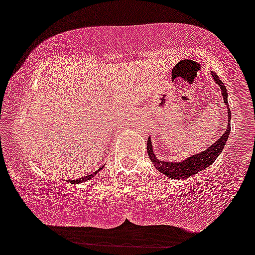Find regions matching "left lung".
<instances>
[{
	"instance_id": "obj_1",
	"label": "left lung",
	"mask_w": 255,
	"mask_h": 255,
	"mask_svg": "<svg viewBox=\"0 0 255 255\" xmlns=\"http://www.w3.org/2000/svg\"><path fill=\"white\" fill-rule=\"evenodd\" d=\"M212 77L215 79V81L217 83L219 86H221L222 90V95H223V99L224 103L228 105V93H227V89L222 81L219 80L218 75L216 74L215 72H212ZM228 128L225 130V133L221 136V139H218L217 141L213 142L211 145V147L206 148L200 153L194 154V156L187 158L184 159L183 162H178V163H172V162H163V160L157 159V157H154L153 151H152V145H151V139L148 137L147 140V154L150 157L151 162L153 163L154 166L159 170L162 174H165L166 176L170 178H176V180H182V178H188L189 176H193L197 172L201 171L203 169H206L207 166L211 165L213 162L216 160V158L219 156L222 151L224 150L225 142L228 141V135L230 134V109L228 107Z\"/></svg>"
}]
</instances>
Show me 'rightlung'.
<instances>
[{"mask_svg": "<svg viewBox=\"0 0 255 255\" xmlns=\"http://www.w3.org/2000/svg\"><path fill=\"white\" fill-rule=\"evenodd\" d=\"M95 174H96V172H93V174L87 175V176H84V177L79 178V180H72V181H69V182L73 183V184H77V183H80V182H85V181L90 180V178H92L93 176H95Z\"/></svg>", "mask_w": 255, "mask_h": 255, "instance_id": "1", "label": "right lung"}]
</instances>
